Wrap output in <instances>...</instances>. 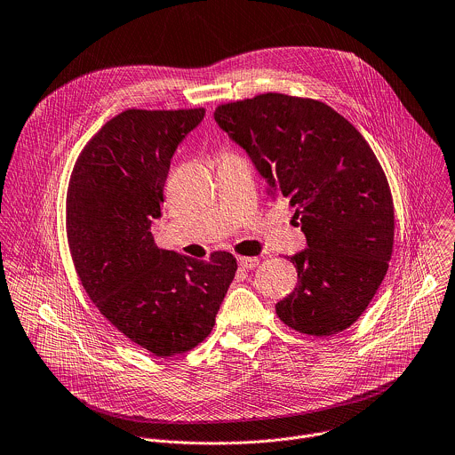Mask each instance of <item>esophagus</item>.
I'll return each instance as SVG.
<instances>
[{
    "instance_id": "obj_1",
    "label": "esophagus",
    "mask_w": 455,
    "mask_h": 455,
    "mask_svg": "<svg viewBox=\"0 0 455 455\" xmlns=\"http://www.w3.org/2000/svg\"><path fill=\"white\" fill-rule=\"evenodd\" d=\"M237 262H239V266L241 267H244V269H253L257 264H259V259L257 257H237Z\"/></svg>"
}]
</instances>
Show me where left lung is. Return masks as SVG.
<instances>
[{"label": "left lung", "instance_id": "obj_1", "mask_svg": "<svg viewBox=\"0 0 455 455\" xmlns=\"http://www.w3.org/2000/svg\"><path fill=\"white\" fill-rule=\"evenodd\" d=\"M214 118L251 157L271 200L287 198L308 248L287 257L296 289L283 324L312 337L344 331L387 276L395 212L388 179L360 131L323 100L267 92L220 104Z\"/></svg>", "mask_w": 455, "mask_h": 455}]
</instances>
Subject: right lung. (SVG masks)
<instances>
[{
  "instance_id": "add662e5",
  "label": "right lung",
  "mask_w": 455,
  "mask_h": 455,
  "mask_svg": "<svg viewBox=\"0 0 455 455\" xmlns=\"http://www.w3.org/2000/svg\"><path fill=\"white\" fill-rule=\"evenodd\" d=\"M204 108L125 109L83 147L67 188V241L83 289L131 342L157 358L188 353L214 328L235 276L228 251L195 260L154 243L170 159Z\"/></svg>"
}]
</instances>
